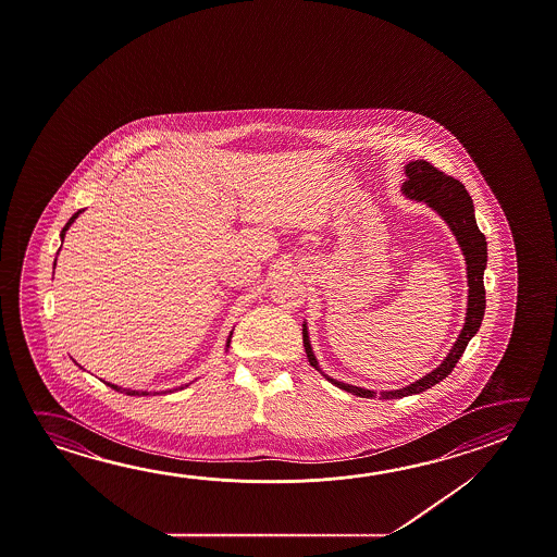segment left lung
<instances>
[{
    "mask_svg": "<svg viewBox=\"0 0 557 557\" xmlns=\"http://www.w3.org/2000/svg\"><path fill=\"white\" fill-rule=\"evenodd\" d=\"M401 194L410 200L425 201L429 208H433L443 220L447 221L448 227L453 231V235L465 255L466 274H468V309H466L465 329L460 330L458 339L453 349L448 351L445 361L420 381L411 383L410 386H404L400 391H384L381 393L383 400H394L401 396L423 393L453 373L458 359L465 354L468 342L482 326L483 312H485L483 270L487 265V243H485V235L475 223L474 203H472L470 194L466 191L465 184L420 159V161H411L406 164V183L401 184ZM302 346L309 357L310 366L320 371L319 361L310 347L307 324H302ZM324 376L329 379L330 383L336 384L337 388H342L346 393L356 394L361 398L376 396L374 391L359 388L354 384L339 383L336 379H330L329 374H324Z\"/></svg>",
    "mask_w": 557,
    "mask_h": 557,
    "instance_id": "obj_1",
    "label": "left lung"
}]
</instances>
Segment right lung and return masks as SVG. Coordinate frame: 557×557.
Instances as JSON below:
<instances>
[{"label":"right lung","instance_id":"right-lung-1","mask_svg":"<svg viewBox=\"0 0 557 557\" xmlns=\"http://www.w3.org/2000/svg\"><path fill=\"white\" fill-rule=\"evenodd\" d=\"M82 211L83 210H79L77 211V213H74V215H72V220L65 223V227L62 228V233H60V237H62V243H64L65 231H67V228H70V225H72V223H74V221L77 220V215H79ZM231 336H233V334H231ZM231 336H228L227 339V347L228 344H231ZM109 384L110 388H114V391H119V393L128 394V396H149V393H146V391H129V388H122V386H116V384ZM186 386H188V384H186ZM181 388H183V386H181Z\"/></svg>","mask_w":557,"mask_h":557}]
</instances>
